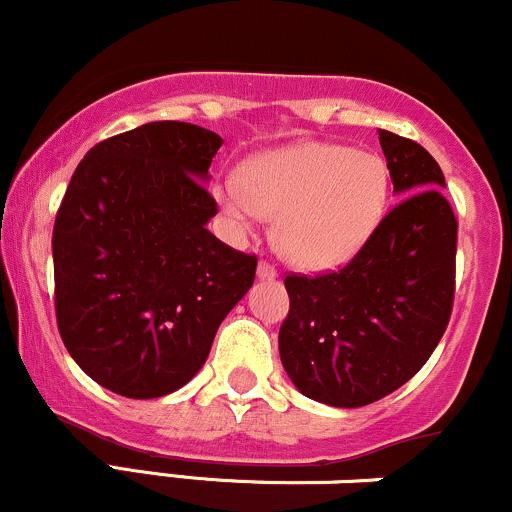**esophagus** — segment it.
Returning <instances> with one entry per match:
<instances>
[{
  "label": "esophagus",
  "mask_w": 512,
  "mask_h": 512,
  "mask_svg": "<svg viewBox=\"0 0 512 512\" xmlns=\"http://www.w3.org/2000/svg\"><path fill=\"white\" fill-rule=\"evenodd\" d=\"M256 275H258V280H275L278 278V270H275V266H270L268 261H261L258 263Z\"/></svg>",
  "instance_id": "esophagus-1"
}]
</instances>
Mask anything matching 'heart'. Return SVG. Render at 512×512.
<instances>
[{"mask_svg":"<svg viewBox=\"0 0 512 512\" xmlns=\"http://www.w3.org/2000/svg\"><path fill=\"white\" fill-rule=\"evenodd\" d=\"M239 230L275 218L273 244L306 270H328L362 251L388 203V167L378 155L321 141H299L258 155L244 179L215 189Z\"/></svg>","mask_w":512,"mask_h":512,"instance_id":"heart-1","label":"heart"}]
</instances>
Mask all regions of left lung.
Listing matches in <instances>:
<instances>
[{"label": "left lung", "instance_id": "obj_1", "mask_svg": "<svg viewBox=\"0 0 512 512\" xmlns=\"http://www.w3.org/2000/svg\"><path fill=\"white\" fill-rule=\"evenodd\" d=\"M378 141L402 201L345 268L285 278L282 366L299 393L330 407H364L405 386L453 309L458 220L446 177L410 138L381 129Z\"/></svg>", "mask_w": 512, "mask_h": 512}]
</instances>
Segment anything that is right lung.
Segmentation results:
<instances>
[{
	"mask_svg": "<svg viewBox=\"0 0 512 512\" xmlns=\"http://www.w3.org/2000/svg\"><path fill=\"white\" fill-rule=\"evenodd\" d=\"M220 146L196 124L136 126L88 150L59 206V333L74 362L124 398L186 386L254 285L256 256L206 227L218 206L203 184Z\"/></svg>",
	"mask_w": 512,
	"mask_h": 512,
	"instance_id": "obj_1",
	"label": "right lung"
}]
</instances>
